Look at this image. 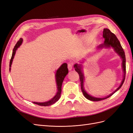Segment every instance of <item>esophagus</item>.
<instances>
[{"label":"esophagus","mask_w":133,"mask_h":133,"mask_svg":"<svg viewBox=\"0 0 133 133\" xmlns=\"http://www.w3.org/2000/svg\"><path fill=\"white\" fill-rule=\"evenodd\" d=\"M68 68L69 70H71L72 68H73V64L72 63H69L68 64Z\"/></svg>","instance_id":"1"}]
</instances>
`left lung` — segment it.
<instances>
[{
  "label": "left lung",
  "mask_w": 133,
  "mask_h": 133,
  "mask_svg": "<svg viewBox=\"0 0 133 133\" xmlns=\"http://www.w3.org/2000/svg\"><path fill=\"white\" fill-rule=\"evenodd\" d=\"M103 38L105 39V41H104V43L103 44L100 45L98 48H102L103 47L105 48H110L112 47L114 48V50L115 52L117 53L121 58L122 59V67L123 69L124 72V75H123V79L122 82L120 84V86L116 89L111 94L109 95L108 96H106L105 98H95L94 96H92L88 94L86 91L84 90V74L82 71V64H76L74 65L75 70L76 71H77V73L79 74V78H80V85H81V89L83 92V94L84 95L85 97L88 99V100H91V101H100V100H102L104 99H105L107 98H108L110 97L112 94L116 91H117L120 88L122 87L123 84L124 82L125 78V74H126V59H125V55L124 51L123 49V48L121 45V44L120 43V42L118 38H116L115 35L113 34L110 31L109 29H108V28H105V29H104L103 30Z\"/></svg>",
  "instance_id": "8db88e82"
}]
</instances>
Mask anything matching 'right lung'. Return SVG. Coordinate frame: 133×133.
I'll return each mask as SVG.
<instances>
[{
	"label": "right lung",
	"instance_id": "obj_1",
	"mask_svg": "<svg viewBox=\"0 0 133 133\" xmlns=\"http://www.w3.org/2000/svg\"><path fill=\"white\" fill-rule=\"evenodd\" d=\"M22 42H23V39L21 38L19 39V41L17 42V44H15V45L14 48L13 50V53H12V56H11V58L10 61V64H9V68H10L9 71H10L11 65L12 64V62H13V60L14 59L16 50H17L18 48H19L20 46H21ZM67 66L68 65L66 63H64L57 70V73H56V74H55V78H56V82H57L58 91L54 97L51 100H49L48 102H44V103L33 102L34 104H37V105H41V106L46 107V106L51 105L52 104H54L55 102H57L58 101V100L59 99V98H60V95H61L62 85V83L63 82V80L64 78H65V76L68 73V69Z\"/></svg>",
	"mask_w": 133,
	"mask_h": 133
}]
</instances>
